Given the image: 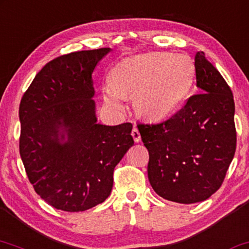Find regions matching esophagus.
<instances>
[{
  "label": "esophagus",
  "mask_w": 249,
  "mask_h": 249,
  "mask_svg": "<svg viewBox=\"0 0 249 249\" xmlns=\"http://www.w3.org/2000/svg\"><path fill=\"white\" fill-rule=\"evenodd\" d=\"M131 135H132V138H133V140L135 141V142H140L141 135H140L139 130H138L137 127H133V130H132V132H131Z\"/></svg>",
  "instance_id": "esophagus-1"
}]
</instances>
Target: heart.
Instances as JSON below:
<instances>
[{"instance_id": "1", "label": "heart", "mask_w": 249, "mask_h": 249, "mask_svg": "<svg viewBox=\"0 0 249 249\" xmlns=\"http://www.w3.org/2000/svg\"><path fill=\"white\" fill-rule=\"evenodd\" d=\"M194 79V65L184 54L149 53L116 64L110 83L102 88L106 106L124 109V99H133L141 117L161 119L174 114L186 99Z\"/></svg>"}]
</instances>
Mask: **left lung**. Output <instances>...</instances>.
I'll return each mask as SVG.
<instances>
[{
  "label": "left lung",
  "instance_id": "obj_1",
  "mask_svg": "<svg viewBox=\"0 0 249 249\" xmlns=\"http://www.w3.org/2000/svg\"><path fill=\"white\" fill-rule=\"evenodd\" d=\"M194 61L200 93L165 121L138 124L153 190L185 204L207 200L221 187L237 144L231 88L203 52Z\"/></svg>",
  "mask_w": 249,
  "mask_h": 249
}]
</instances>
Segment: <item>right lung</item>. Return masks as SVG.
<instances>
[{
  "mask_svg": "<svg viewBox=\"0 0 249 249\" xmlns=\"http://www.w3.org/2000/svg\"><path fill=\"white\" fill-rule=\"evenodd\" d=\"M110 50L53 59L21 97V161L36 193L56 209L84 212L102 203L111 193L115 166L134 143L131 123H97L92 73Z\"/></svg>",
  "mask_w": 249,
  "mask_h": 249,
  "instance_id": "1",
  "label": "right lung"
}]
</instances>
